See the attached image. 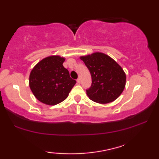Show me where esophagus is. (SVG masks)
Instances as JSON below:
<instances>
[{"label":"esophagus","instance_id":"1","mask_svg":"<svg viewBox=\"0 0 159 159\" xmlns=\"http://www.w3.org/2000/svg\"><path fill=\"white\" fill-rule=\"evenodd\" d=\"M77 82L78 84L80 83V78H78V79L77 80Z\"/></svg>","mask_w":159,"mask_h":159}]
</instances>
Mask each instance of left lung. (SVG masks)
Instances as JSON below:
<instances>
[{
    "label": "left lung",
    "mask_w": 159,
    "mask_h": 159,
    "mask_svg": "<svg viewBox=\"0 0 159 159\" xmlns=\"http://www.w3.org/2000/svg\"><path fill=\"white\" fill-rule=\"evenodd\" d=\"M80 59L91 75V86L86 89L89 99L102 104L116 100L123 93L126 81L121 66L103 53L96 52Z\"/></svg>",
    "instance_id": "left-lung-1"
}]
</instances>
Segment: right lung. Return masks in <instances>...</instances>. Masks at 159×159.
I'll return each mask as SVG.
<instances>
[{"label": "right lung", "instance_id": "1", "mask_svg": "<svg viewBox=\"0 0 159 159\" xmlns=\"http://www.w3.org/2000/svg\"><path fill=\"white\" fill-rule=\"evenodd\" d=\"M64 59L48 57L31 70L29 86L36 99L44 104L55 105L64 101L76 84L63 66Z\"/></svg>", "mask_w": 159, "mask_h": 159}]
</instances>
